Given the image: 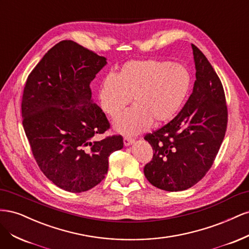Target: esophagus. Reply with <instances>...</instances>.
<instances>
[{"label": "esophagus", "instance_id": "esophagus-1", "mask_svg": "<svg viewBox=\"0 0 249 249\" xmlns=\"http://www.w3.org/2000/svg\"><path fill=\"white\" fill-rule=\"evenodd\" d=\"M134 142V139L132 138V137H124V145H131L132 143Z\"/></svg>", "mask_w": 249, "mask_h": 249}]
</instances>
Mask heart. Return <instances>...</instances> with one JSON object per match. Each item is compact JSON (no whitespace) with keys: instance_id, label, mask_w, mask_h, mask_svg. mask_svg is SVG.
I'll list each match as a JSON object with an SVG mask.
<instances>
[{"instance_id":"heart-1","label":"heart","mask_w":249,"mask_h":249,"mask_svg":"<svg viewBox=\"0 0 249 249\" xmlns=\"http://www.w3.org/2000/svg\"><path fill=\"white\" fill-rule=\"evenodd\" d=\"M192 87L186 66L160 60H134L124 63L114 76H107L99 87L102 110L114 122L117 132L135 135L152 125L169 122L183 107Z\"/></svg>"}]
</instances>
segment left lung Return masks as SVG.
<instances>
[{
    "label": "left lung",
    "instance_id": "8db88e82",
    "mask_svg": "<svg viewBox=\"0 0 249 249\" xmlns=\"http://www.w3.org/2000/svg\"><path fill=\"white\" fill-rule=\"evenodd\" d=\"M196 69L193 92L168 124L144 139L153 147L144 176L165 191L192 187L212 167L228 126V106L222 83L201 51L192 44Z\"/></svg>",
    "mask_w": 249,
    "mask_h": 249
}]
</instances>
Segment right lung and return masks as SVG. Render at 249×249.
<instances>
[{"label": "right lung", "instance_id": "obj_1", "mask_svg": "<svg viewBox=\"0 0 249 249\" xmlns=\"http://www.w3.org/2000/svg\"><path fill=\"white\" fill-rule=\"evenodd\" d=\"M106 63V58L77 42L62 40L26 81L21 100L26 136L43 175L65 191L80 193L100 184L109 156L124 147L122 135L92 140L110 129L90 88Z\"/></svg>", "mask_w": 249, "mask_h": 249}]
</instances>
